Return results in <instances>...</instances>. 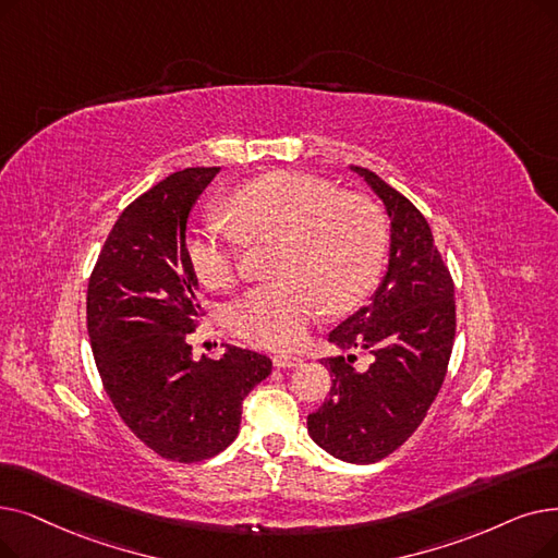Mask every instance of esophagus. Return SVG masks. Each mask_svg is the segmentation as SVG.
I'll use <instances>...</instances> for the list:
<instances>
[{
  "label": "esophagus",
  "mask_w": 558,
  "mask_h": 558,
  "mask_svg": "<svg viewBox=\"0 0 558 558\" xmlns=\"http://www.w3.org/2000/svg\"><path fill=\"white\" fill-rule=\"evenodd\" d=\"M301 362L303 360L299 355H289V353L274 355V367H278V369H292V367H299Z\"/></svg>",
  "instance_id": "1"
}]
</instances>
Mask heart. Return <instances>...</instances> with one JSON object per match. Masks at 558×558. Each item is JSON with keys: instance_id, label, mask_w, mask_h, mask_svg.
Returning <instances> with one entry per match:
<instances>
[{"instance_id": "heart-1", "label": "heart", "mask_w": 558, "mask_h": 558, "mask_svg": "<svg viewBox=\"0 0 558 558\" xmlns=\"http://www.w3.org/2000/svg\"><path fill=\"white\" fill-rule=\"evenodd\" d=\"M228 216L207 211L186 239L193 274L214 292L239 276L244 239H278L276 282L259 284L232 303L230 326L266 349H296L324 307H357L378 282L387 219L365 193L339 191L328 180L274 171L234 189Z\"/></svg>"}]
</instances>
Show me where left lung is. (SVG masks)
Listing matches in <instances>:
<instances>
[{"label":"left lung","instance_id":"left-lung-1","mask_svg":"<svg viewBox=\"0 0 558 558\" xmlns=\"http://www.w3.org/2000/svg\"><path fill=\"white\" fill-rule=\"evenodd\" d=\"M351 171L374 189L390 216V262L372 303L339 324L328 342L355 355L326 357L332 387L307 415L312 440L347 463L369 465L399 449L438 397L456 335L453 280L422 211L367 168Z\"/></svg>","mask_w":558,"mask_h":558}]
</instances>
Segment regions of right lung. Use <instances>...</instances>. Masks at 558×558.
Here are the masks:
<instances>
[{
  "label": "right lung",
  "instance_id": "right-lung-1",
  "mask_svg": "<svg viewBox=\"0 0 558 558\" xmlns=\"http://www.w3.org/2000/svg\"><path fill=\"white\" fill-rule=\"evenodd\" d=\"M219 168H184L118 216L95 262L86 326L105 392L120 420L161 458L201 463L239 433L241 401L271 360L239 347L191 357L203 312L186 257V221Z\"/></svg>",
  "mask_w": 558,
  "mask_h": 558
}]
</instances>
